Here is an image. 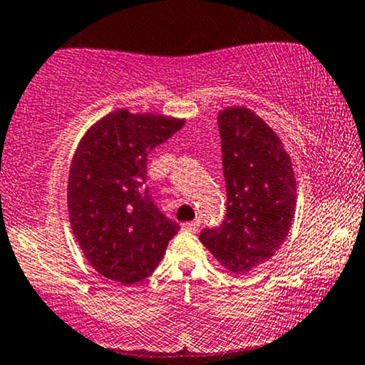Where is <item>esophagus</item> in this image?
<instances>
[{
  "label": "esophagus",
  "mask_w": 365,
  "mask_h": 365,
  "mask_svg": "<svg viewBox=\"0 0 365 365\" xmlns=\"http://www.w3.org/2000/svg\"><path fill=\"white\" fill-rule=\"evenodd\" d=\"M198 227H200V220H191V222L182 224V229H186V231L190 232H196L198 231Z\"/></svg>",
  "instance_id": "1"
}]
</instances>
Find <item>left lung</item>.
Wrapping results in <instances>:
<instances>
[{
	"mask_svg": "<svg viewBox=\"0 0 365 365\" xmlns=\"http://www.w3.org/2000/svg\"><path fill=\"white\" fill-rule=\"evenodd\" d=\"M219 133L227 190L222 226L200 241L231 274L271 260L288 236L297 208L292 157L271 125L243 105L220 110Z\"/></svg>",
	"mask_w": 365,
	"mask_h": 365,
	"instance_id": "8db88e82",
	"label": "left lung"
}]
</instances>
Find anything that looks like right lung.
Returning a JSON list of instances; mask_svg holds the SVG:
<instances>
[{"instance_id":"obj_1","label":"right lung","mask_w":365,"mask_h":365,"mask_svg":"<svg viewBox=\"0 0 365 365\" xmlns=\"http://www.w3.org/2000/svg\"><path fill=\"white\" fill-rule=\"evenodd\" d=\"M184 118L118 108L86 130L68 170L71 227L86 260L110 281L130 286L160 264L179 224L146 186V157Z\"/></svg>"}]
</instances>
